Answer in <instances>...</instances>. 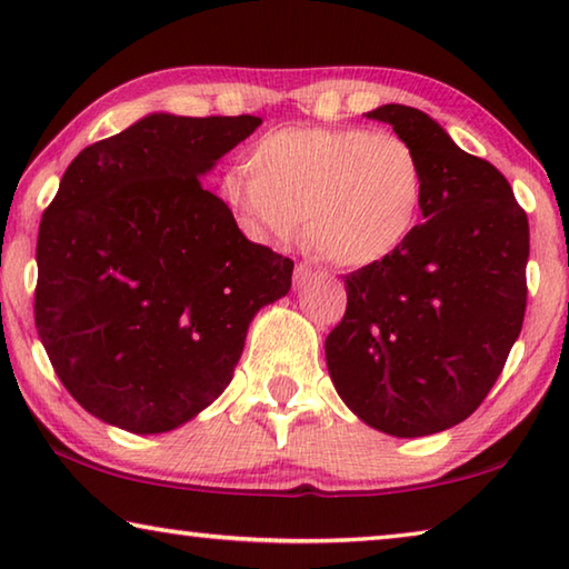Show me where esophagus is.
<instances>
[{
	"instance_id": "esophagus-1",
	"label": "esophagus",
	"mask_w": 569,
	"mask_h": 569,
	"mask_svg": "<svg viewBox=\"0 0 569 569\" xmlns=\"http://www.w3.org/2000/svg\"><path fill=\"white\" fill-rule=\"evenodd\" d=\"M311 266H306V263H298L296 266V271H293V286H303L308 278H311Z\"/></svg>"
}]
</instances>
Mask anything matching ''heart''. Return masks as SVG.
<instances>
[{
    "mask_svg": "<svg viewBox=\"0 0 569 569\" xmlns=\"http://www.w3.org/2000/svg\"><path fill=\"white\" fill-rule=\"evenodd\" d=\"M427 176L399 134L363 128H283L223 176V198L261 243L306 238L341 268L387 261L419 228Z\"/></svg>",
    "mask_w": 569,
    "mask_h": 569,
    "instance_id": "b5f03b06",
    "label": "heart"
}]
</instances>
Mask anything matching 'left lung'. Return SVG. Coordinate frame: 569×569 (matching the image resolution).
Segmentation results:
<instances>
[{"label": "left lung", "mask_w": 569, "mask_h": 569, "mask_svg": "<svg viewBox=\"0 0 569 569\" xmlns=\"http://www.w3.org/2000/svg\"><path fill=\"white\" fill-rule=\"evenodd\" d=\"M389 122L419 152L423 223L387 261L346 276V313L326 366L356 417L391 437L465 421L505 369L527 308L529 223L507 178L407 104Z\"/></svg>", "instance_id": "left-lung-1"}]
</instances>
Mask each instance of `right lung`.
I'll return each instance as SVG.
<instances>
[{
  "instance_id": "obj_1",
  "label": "right lung",
  "mask_w": 569,
  "mask_h": 569,
  "mask_svg": "<svg viewBox=\"0 0 569 569\" xmlns=\"http://www.w3.org/2000/svg\"><path fill=\"white\" fill-rule=\"evenodd\" d=\"M261 118L152 112L64 170L37 238L34 323L92 417L162 435L233 379L248 326L293 261L250 243L200 178Z\"/></svg>"
}]
</instances>
